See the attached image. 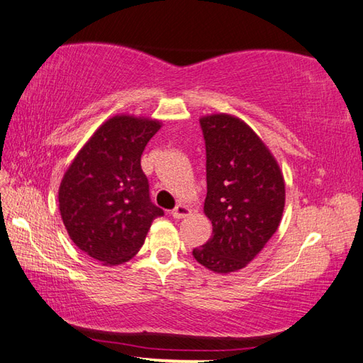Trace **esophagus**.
<instances>
[{
    "mask_svg": "<svg viewBox=\"0 0 363 363\" xmlns=\"http://www.w3.org/2000/svg\"><path fill=\"white\" fill-rule=\"evenodd\" d=\"M172 217L174 219H183V217H186V216H189L191 214V209H189V206H186V205H177L174 209H172Z\"/></svg>",
    "mask_w": 363,
    "mask_h": 363,
    "instance_id": "34e87169",
    "label": "esophagus"
}]
</instances>
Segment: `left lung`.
<instances>
[{
	"label": "left lung",
	"mask_w": 363,
	"mask_h": 363,
	"mask_svg": "<svg viewBox=\"0 0 363 363\" xmlns=\"http://www.w3.org/2000/svg\"><path fill=\"white\" fill-rule=\"evenodd\" d=\"M206 147L203 213L213 236L192 250L214 273L244 269L275 235L283 217L286 184L278 161L242 119L227 113L200 118Z\"/></svg>",
	"instance_id": "1"
}]
</instances>
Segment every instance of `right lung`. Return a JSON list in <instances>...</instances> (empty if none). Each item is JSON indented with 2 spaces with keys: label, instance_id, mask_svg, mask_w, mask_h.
I'll return each instance as SVG.
<instances>
[{
  "label": "right lung",
  "instance_id": "1",
  "mask_svg": "<svg viewBox=\"0 0 363 363\" xmlns=\"http://www.w3.org/2000/svg\"><path fill=\"white\" fill-rule=\"evenodd\" d=\"M161 121L115 115L71 161L59 186V209L72 242L104 265L140 252L152 222L164 213L149 197L141 155Z\"/></svg>",
  "mask_w": 363,
  "mask_h": 363
}]
</instances>
